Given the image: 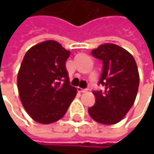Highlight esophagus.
<instances>
[{"label":"esophagus","mask_w":154,"mask_h":154,"mask_svg":"<svg viewBox=\"0 0 154 154\" xmlns=\"http://www.w3.org/2000/svg\"><path fill=\"white\" fill-rule=\"evenodd\" d=\"M77 91L79 92H86L88 91V89L86 88V89H83V88H81V87H77Z\"/></svg>","instance_id":"34e87169"}]
</instances>
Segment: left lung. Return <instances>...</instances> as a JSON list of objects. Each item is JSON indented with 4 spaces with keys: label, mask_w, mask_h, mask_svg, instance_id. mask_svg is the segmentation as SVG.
Masks as SVG:
<instances>
[{
    "label": "left lung",
    "mask_w": 154,
    "mask_h": 154,
    "mask_svg": "<svg viewBox=\"0 0 154 154\" xmlns=\"http://www.w3.org/2000/svg\"><path fill=\"white\" fill-rule=\"evenodd\" d=\"M92 55L103 62L98 84L104 86V90L92 92L96 102L88 112L99 123L115 124L134 103L140 82L137 65L130 53L113 44L100 45Z\"/></svg>",
    "instance_id": "1"
}]
</instances>
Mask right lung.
<instances>
[{"label":"right lung","mask_w":154,"mask_h":154,"mask_svg":"<svg viewBox=\"0 0 154 154\" xmlns=\"http://www.w3.org/2000/svg\"><path fill=\"white\" fill-rule=\"evenodd\" d=\"M70 56L53 40L34 45L24 56L18 74L21 103L33 120L49 124L61 119L76 96L65 62Z\"/></svg>","instance_id":"obj_1"}]
</instances>
